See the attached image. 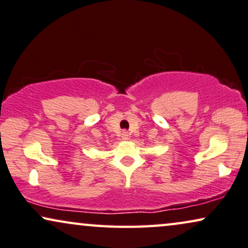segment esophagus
Listing matches in <instances>:
<instances>
[{"mask_svg":"<svg viewBox=\"0 0 248 248\" xmlns=\"http://www.w3.org/2000/svg\"><path fill=\"white\" fill-rule=\"evenodd\" d=\"M121 138L124 140H129V133H128V131H126V130H124L121 133Z\"/></svg>","mask_w":248,"mask_h":248,"instance_id":"1","label":"esophagus"}]
</instances>
